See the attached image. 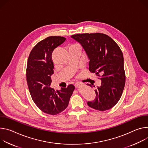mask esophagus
Listing matches in <instances>:
<instances>
[{
    "label": "esophagus",
    "mask_w": 148,
    "mask_h": 148,
    "mask_svg": "<svg viewBox=\"0 0 148 148\" xmlns=\"http://www.w3.org/2000/svg\"><path fill=\"white\" fill-rule=\"evenodd\" d=\"M75 86L76 88H79L80 86V84L79 83H76Z\"/></svg>",
    "instance_id": "1"
}]
</instances>
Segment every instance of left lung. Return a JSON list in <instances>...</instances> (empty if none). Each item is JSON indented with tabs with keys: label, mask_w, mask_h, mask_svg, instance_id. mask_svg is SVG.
I'll return each instance as SVG.
<instances>
[{
	"label": "left lung",
	"mask_w": 148,
	"mask_h": 148,
	"mask_svg": "<svg viewBox=\"0 0 148 148\" xmlns=\"http://www.w3.org/2000/svg\"><path fill=\"white\" fill-rule=\"evenodd\" d=\"M71 38L85 51L89 60V71L102 81L101 86L95 90V99L88 102V106L100 111L111 109L119 101L125 84L124 60L120 47L110 37L101 33L76 34Z\"/></svg>",
	"instance_id": "obj_1"
}]
</instances>
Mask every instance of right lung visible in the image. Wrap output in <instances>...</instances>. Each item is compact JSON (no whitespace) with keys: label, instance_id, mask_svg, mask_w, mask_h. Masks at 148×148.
<instances>
[{"label":"right lung","instance_id":"right-lung-1","mask_svg":"<svg viewBox=\"0 0 148 148\" xmlns=\"http://www.w3.org/2000/svg\"><path fill=\"white\" fill-rule=\"evenodd\" d=\"M65 40L61 36L46 38L33 48L27 60L26 80L31 97L39 109L51 115L68 107L75 89L73 85L56 90L51 87L54 69L52 53Z\"/></svg>","mask_w":148,"mask_h":148}]
</instances>
